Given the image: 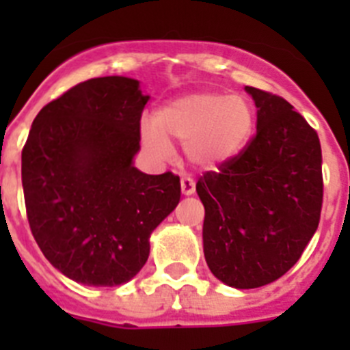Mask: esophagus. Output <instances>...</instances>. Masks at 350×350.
Masks as SVG:
<instances>
[{
    "instance_id": "34e87169",
    "label": "esophagus",
    "mask_w": 350,
    "mask_h": 350,
    "mask_svg": "<svg viewBox=\"0 0 350 350\" xmlns=\"http://www.w3.org/2000/svg\"><path fill=\"white\" fill-rule=\"evenodd\" d=\"M180 187L182 194H185V196H191V194H194V191H196V184H194V180L191 177H182Z\"/></svg>"
}]
</instances>
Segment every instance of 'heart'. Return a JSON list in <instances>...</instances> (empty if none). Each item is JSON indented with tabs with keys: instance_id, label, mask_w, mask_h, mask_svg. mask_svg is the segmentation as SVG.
Masks as SVG:
<instances>
[{
	"instance_id": "heart-1",
	"label": "heart",
	"mask_w": 350,
	"mask_h": 350,
	"mask_svg": "<svg viewBox=\"0 0 350 350\" xmlns=\"http://www.w3.org/2000/svg\"><path fill=\"white\" fill-rule=\"evenodd\" d=\"M254 124V107L245 96L196 92L166 105L156 124L144 126V142L159 159L173 156L172 140L180 142L191 165L212 170L245 147Z\"/></svg>"
}]
</instances>
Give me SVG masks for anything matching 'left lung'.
I'll return each instance as SVG.
<instances>
[{"mask_svg": "<svg viewBox=\"0 0 350 350\" xmlns=\"http://www.w3.org/2000/svg\"><path fill=\"white\" fill-rule=\"evenodd\" d=\"M258 131L245 147L196 182L205 206L203 250L210 271L238 289L280 279L314 237L323 208L317 131L273 92L249 88Z\"/></svg>", "mask_w": 350, "mask_h": 350, "instance_id": "1", "label": "left lung"}]
</instances>
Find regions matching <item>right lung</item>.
Here are the masks:
<instances>
[{
	"label": "right lung",
	"mask_w": 350,
	"mask_h": 350,
	"mask_svg": "<svg viewBox=\"0 0 350 350\" xmlns=\"http://www.w3.org/2000/svg\"><path fill=\"white\" fill-rule=\"evenodd\" d=\"M148 96L126 77L77 83L33 120L23 148L31 233L75 282L112 287L148 258V237L180 202V178L133 166Z\"/></svg>",
	"instance_id": "right-lung-1"
}]
</instances>
